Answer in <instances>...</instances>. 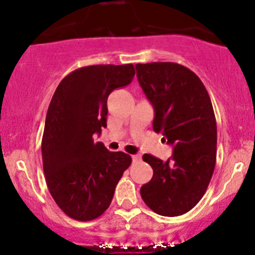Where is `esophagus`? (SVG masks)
Here are the masks:
<instances>
[{
	"label": "esophagus",
	"instance_id": "1",
	"mask_svg": "<svg viewBox=\"0 0 255 255\" xmlns=\"http://www.w3.org/2000/svg\"><path fill=\"white\" fill-rule=\"evenodd\" d=\"M140 155H138V154H134V155H132V160H133V163H139L140 161Z\"/></svg>",
	"mask_w": 255,
	"mask_h": 255
}]
</instances>
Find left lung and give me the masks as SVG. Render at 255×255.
<instances>
[{"instance_id":"obj_1","label":"left lung","mask_w":255,"mask_h":255,"mask_svg":"<svg viewBox=\"0 0 255 255\" xmlns=\"http://www.w3.org/2000/svg\"><path fill=\"white\" fill-rule=\"evenodd\" d=\"M137 78L154 109L153 129L173 145L166 161L144 154L153 177L140 196L158 215L189 212L206 192L216 165L217 126L206 87L190 69L176 63L137 64Z\"/></svg>"}]
</instances>
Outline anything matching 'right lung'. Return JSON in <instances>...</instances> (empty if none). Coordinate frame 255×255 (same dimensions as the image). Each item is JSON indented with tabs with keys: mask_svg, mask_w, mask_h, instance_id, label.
<instances>
[{
	"mask_svg": "<svg viewBox=\"0 0 255 255\" xmlns=\"http://www.w3.org/2000/svg\"><path fill=\"white\" fill-rule=\"evenodd\" d=\"M134 66L91 65L61 80L53 95L42 139L43 169L49 192L65 215L78 221L100 217L132 158L94 142L106 127L107 99L127 86Z\"/></svg>",
	"mask_w": 255,
	"mask_h": 255,
	"instance_id": "right-lung-1",
	"label": "right lung"
}]
</instances>
